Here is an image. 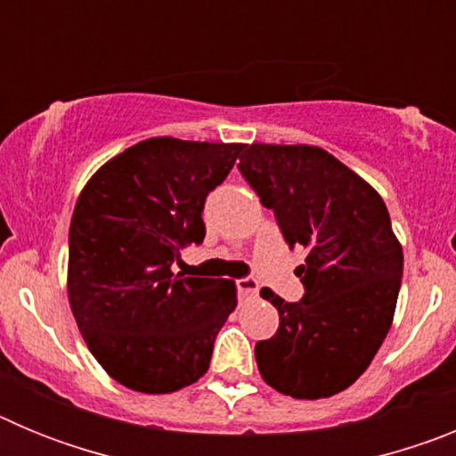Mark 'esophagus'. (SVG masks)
<instances>
[{
    "label": "esophagus",
    "instance_id": "34e87169",
    "mask_svg": "<svg viewBox=\"0 0 456 456\" xmlns=\"http://www.w3.org/2000/svg\"><path fill=\"white\" fill-rule=\"evenodd\" d=\"M237 289H240L241 297H256V294H257V281H256V278H251V276L240 278V281H237Z\"/></svg>",
    "mask_w": 456,
    "mask_h": 456
}]
</instances>
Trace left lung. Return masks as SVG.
<instances>
[{
    "mask_svg": "<svg viewBox=\"0 0 456 456\" xmlns=\"http://www.w3.org/2000/svg\"><path fill=\"white\" fill-rule=\"evenodd\" d=\"M240 173L273 209L289 248L304 247L297 267L304 299L288 304L269 288L278 331L256 345L257 370L272 388L320 400L349 388L372 363L402 285L404 256L377 191L317 146L251 143Z\"/></svg>",
    "mask_w": 456,
    "mask_h": 456,
    "instance_id": "obj_1",
    "label": "left lung"
}]
</instances>
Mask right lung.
Listing matches in <instances>:
<instances>
[{"instance_id": "right-lung-1", "label": "right lung", "mask_w": 456, "mask_h": 456, "mask_svg": "<svg viewBox=\"0 0 456 456\" xmlns=\"http://www.w3.org/2000/svg\"><path fill=\"white\" fill-rule=\"evenodd\" d=\"M241 143L155 136L95 171L68 237V299L100 365L125 388L164 395L209 368L216 333L237 305L228 278L173 272L203 244V208Z\"/></svg>"}]
</instances>
